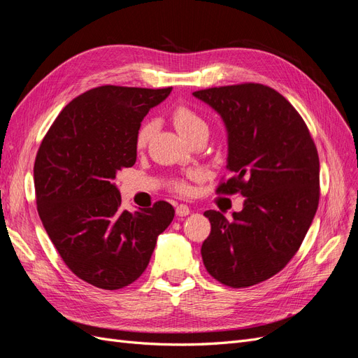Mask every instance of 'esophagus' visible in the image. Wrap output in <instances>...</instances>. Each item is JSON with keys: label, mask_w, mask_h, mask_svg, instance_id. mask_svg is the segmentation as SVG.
Returning <instances> with one entry per match:
<instances>
[{"label": "esophagus", "mask_w": 358, "mask_h": 358, "mask_svg": "<svg viewBox=\"0 0 358 358\" xmlns=\"http://www.w3.org/2000/svg\"><path fill=\"white\" fill-rule=\"evenodd\" d=\"M189 212H191V209L188 208L187 204H178L176 206V215L178 216H187V215H189Z\"/></svg>", "instance_id": "1"}]
</instances>
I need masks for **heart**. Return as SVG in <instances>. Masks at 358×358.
<instances>
[{"label": "heart", "instance_id": "heart-1", "mask_svg": "<svg viewBox=\"0 0 358 358\" xmlns=\"http://www.w3.org/2000/svg\"><path fill=\"white\" fill-rule=\"evenodd\" d=\"M170 119L178 128V131L188 140L196 137L200 133H208V124H206L204 117L196 109H192L191 106L178 104L175 109L170 112ZM152 131H154L152 121L142 122V125L137 128V133H136V140H134L136 149L142 150L148 146L150 136H152ZM203 178H204V173L201 170L191 169L183 173L182 176L171 179L170 188L175 192L180 194V196H189L192 192V183L200 182Z\"/></svg>", "mask_w": 358, "mask_h": 358}]
</instances>
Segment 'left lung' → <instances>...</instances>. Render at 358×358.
Returning <instances> with one entry per match:
<instances>
[{
    "label": "left lung",
    "instance_id": "8db88e82",
    "mask_svg": "<svg viewBox=\"0 0 358 358\" xmlns=\"http://www.w3.org/2000/svg\"><path fill=\"white\" fill-rule=\"evenodd\" d=\"M218 112L229 131L233 176L216 194L246 197L229 221L206 210V270L218 282L245 288L279 273L296 255L320 203V158L309 128L270 86L239 83L192 92Z\"/></svg>",
    "mask_w": 358,
    "mask_h": 358
}]
</instances>
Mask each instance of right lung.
<instances>
[{"label": "right lung", "mask_w": 358, "mask_h": 358, "mask_svg": "<svg viewBox=\"0 0 358 358\" xmlns=\"http://www.w3.org/2000/svg\"><path fill=\"white\" fill-rule=\"evenodd\" d=\"M171 88L104 85L70 101L43 137L34 162L37 210L71 272L96 288L119 289L146 270L157 237L175 218L167 201L128 212L116 173L133 167L137 128Z\"/></svg>", "instance_id": "add662e5"}]
</instances>
